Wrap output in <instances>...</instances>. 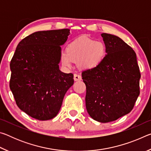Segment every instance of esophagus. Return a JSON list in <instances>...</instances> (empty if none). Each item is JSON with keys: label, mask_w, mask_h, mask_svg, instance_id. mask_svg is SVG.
<instances>
[{"label": "esophagus", "mask_w": 151, "mask_h": 151, "mask_svg": "<svg viewBox=\"0 0 151 151\" xmlns=\"http://www.w3.org/2000/svg\"><path fill=\"white\" fill-rule=\"evenodd\" d=\"M74 80H75V81H81L82 80L81 76L77 75V74H75V75H74Z\"/></svg>", "instance_id": "34e87169"}]
</instances>
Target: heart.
I'll list each match as a JSON object with an SVG mask.
<instances>
[{
    "label": "heart",
    "instance_id": "1",
    "mask_svg": "<svg viewBox=\"0 0 151 151\" xmlns=\"http://www.w3.org/2000/svg\"><path fill=\"white\" fill-rule=\"evenodd\" d=\"M106 55V46L103 42L88 38H79L71 42L66 52L61 55V60L66 67H70L73 61L83 69H91L99 65Z\"/></svg>",
    "mask_w": 151,
    "mask_h": 151
}]
</instances>
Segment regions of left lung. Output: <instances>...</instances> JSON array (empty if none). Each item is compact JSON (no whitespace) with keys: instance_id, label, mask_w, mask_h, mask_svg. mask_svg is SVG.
Returning a JSON list of instances; mask_svg holds the SVG:
<instances>
[{"instance_id":"left-lung-1","label":"left lung","mask_w":151,"mask_h":151,"mask_svg":"<svg viewBox=\"0 0 151 151\" xmlns=\"http://www.w3.org/2000/svg\"><path fill=\"white\" fill-rule=\"evenodd\" d=\"M106 46L103 61L82 73L86 85V108L100 122L129 114L140 94V73L133 49L117 36L102 33Z\"/></svg>"}]
</instances>
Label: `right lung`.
Returning a JSON list of instances; mask_svg holds the SVG:
<instances>
[{
	"instance_id": "add662e5",
	"label": "right lung",
	"mask_w": 151,
	"mask_h": 151,
	"mask_svg": "<svg viewBox=\"0 0 151 151\" xmlns=\"http://www.w3.org/2000/svg\"><path fill=\"white\" fill-rule=\"evenodd\" d=\"M70 29L35 32L18 44L10 64V88L19 108L32 118L47 121L57 115L73 75L61 72V47Z\"/></svg>"
}]
</instances>
